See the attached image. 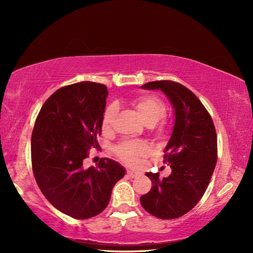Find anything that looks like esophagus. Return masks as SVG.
I'll return each mask as SVG.
<instances>
[{"label": "esophagus", "instance_id": "34e87169", "mask_svg": "<svg viewBox=\"0 0 253 253\" xmlns=\"http://www.w3.org/2000/svg\"><path fill=\"white\" fill-rule=\"evenodd\" d=\"M127 175L129 176V177H132V178H134V177H137V176L139 175V172H137V171H135V170H127Z\"/></svg>", "mask_w": 253, "mask_h": 253}]
</instances>
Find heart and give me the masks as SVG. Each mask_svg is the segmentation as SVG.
<instances>
[{"label": "heart", "instance_id": "obj_1", "mask_svg": "<svg viewBox=\"0 0 253 253\" xmlns=\"http://www.w3.org/2000/svg\"><path fill=\"white\" fill-rule=\"evenodd\" d=\"M135 108L138 112L139 116L144 121V124L153 126L163 118L165 114V105L160 99L154 96H144L139 98L135 102ZM117 112V106L110 104L102 115V127L103 129H109L112 120ZM148 151V145L142 141L127 140L122 142L116 148L118 156L126 163H134L137 156L144 154Z\"/></svg>", "mask_w": 253, "mask_h": 253}]
</instances>
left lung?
<instances>
[{
    "instance_id": "left-lung-1",
    "label": "left lung",
    "mask_w": 253,
    "mask_h": 253,
    "mask_svg": "<svg viewBox=\"0 0 253 253\" xmlns=\"http://www.w3.org/2000/svg\"><path fill=\"white\" fill-rule=\"evenodd\" d=\"M142 89H160L174 111V126L165 148L171 174L145 173L153 187L140 197L143 209L163 219L182 216L200 202L217 160L216 132L209 113L187 87L169 80L153 81Z\"/></svg>"
}]
</instances>
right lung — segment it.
I'll return each instance as SVG.
<instances>
[{
    "label": "right lung",
    "mask_w": 253,
    "mask_h": 253,
    "mask_svg": "<svg viewBox=\"0 0 253 253\" xmlns=\"http://www.w3.org/2000/svg\"><path fill=\"white\" fill-rule=\"evenodd\" d=\"M109 91L104 84L83 81L61 87L41 108L32 135L36 181L62 213L86 219L101 213L126 169L110 158L83 167L90 148L99 149Z\"/></svg>",
    "instance_id": "obj_1"
}]
</instances>
